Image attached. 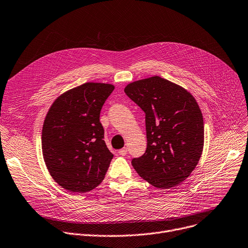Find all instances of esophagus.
Wrapping results in <instances>:
<instances>
[{
	"label": "esophagus",
	"instance_id": "esophagus-1",
	"mask_svg": "<svg viewBox=\"0 0 248 248\" xmlns=\"http://www.w3.org/2000/svg\"><path fill=\"white\" fill-rule=\"evenodd\" d=\"M126 153H127V148L126 147H123L122 150L119 151V155H125Z\"/></svg>",
	"mask_w": 248,
	"mask_h": 248
}]
</instances>
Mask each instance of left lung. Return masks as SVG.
<instances>
[{
	"label": "left lung",
	"mask_w": 248,
	"mask_h": 248,
	"mask_svg": "<svg viewBox=\"0 0 248 248\" xmlns=\"http://www.w3.org/2000/svg\"><path fill=\"white\" fill-rule=\"evenodd\" d=\"M124 93L145 113L146 151L131 160L133 167L155 187L183 183L199 163L204 143L203 118L195 98L158 76L129 82Z\"/></svg>",
	"instance_id": "left-lung-1"
}]
</instances>
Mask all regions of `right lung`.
<instances>
[{
    "label": "right lung",
    "instance_id": "right-lung-1",
    "mask_svg": "<svg viewBox=\"0 0 248 248\" xmlns=\"http://www.w3.org/2000/svg\"><path fill=\"white\" fill-rule=\"evenodd\" d=\"M114 86L85 82L59 95L42 130L46 167L56 183L74 193L88 192L105 178L113 155L104 140L100 113Z\"/></svg>",
    "mask_w": 248,
    "mask_h": 248
}]
</instances>
